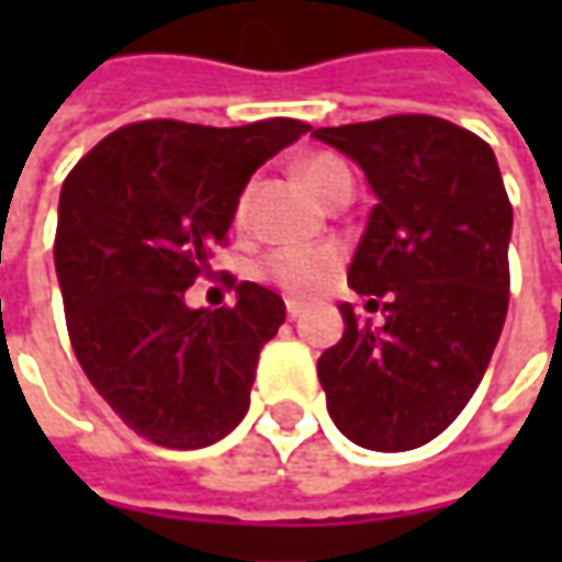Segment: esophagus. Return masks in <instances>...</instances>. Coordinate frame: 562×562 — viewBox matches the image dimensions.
I'll return each instance as SVG.
<instances>
[{"mask_svg": "<svg viewBox=\"0 0 562 562\" xmlns=\"http://www.w3.org/2000/svg\"><path fill=\"white\" fill-rule=\"evenodd\" d=\"M303 303H296V300H288V318H296V315H303Z\"/></svg>", "mask_w": 562, "mask_h": 562, "instance_id": "1", "label": "esophagus"}]
</instances>
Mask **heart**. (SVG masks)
Listing matches in <instances>:
<instances>
[{
    "instance_id": "obj_1",
    "label": "heart",
    "mask_w": 562,
    "mask_h": 562,
    "mask_svg": "<svg viewBox=\"0 0 562 562\" xmlns=\"http://www.w3.org/2000/svg\"><path fill=\"white\" fill-rule=\"evenodd\" d=\"M300 181L313 190L318 200L331 203L337 193L353 190V175L347 162L335 153H310L296 162ZM249 212V187L234 203V222L244 225ZM340 266V249L337 247H281L262 259V278L274 288L293 293V296H310L318 293Z\"/></svg>"
}]
</instances>
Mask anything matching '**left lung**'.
<instances>
[{
  "label": "left lung",
  "mask_w": 562,
  "mask_h": 562,
  "mask_svg": "<svg viewBox=\"0 0 562 562\" xmlns=\"http://www.w3.org/2000/svg\"><path fill=\"white\" fill-rule=\"evenodd\" d=\"M366 171L378 203L350 262L384 325L340 306L344 337L318 357L335 425L400 453L438 438L485 375L509 306V205L494 149L435 115L318 127Z\"/></svg>",
  "instance_id": "obj_1"
}]
</instances>
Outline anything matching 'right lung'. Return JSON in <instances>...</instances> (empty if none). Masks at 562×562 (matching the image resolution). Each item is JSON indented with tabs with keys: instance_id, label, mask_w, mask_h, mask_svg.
Segmentation results:
<instances>
[{
	"instance_id": "right-lung-1",
	"label": "right lung",
	"mask_w": 562,
	"mask_h": 562,
	"mask_svg": "<svg viewBox=\"0 0 562 562\" xmlns=\"http://www.w3.org/2000/svg\"><path fill=\"white\" fill-rule=\"evenodd\" d=\"M310 124H124L68 171L55 271L80 369L140 438L200 450L247 416L259 350L284 300L227 278L237 303L190 310L187 288L225 247L249 175Z\"/></svg>"
}]
</instances>
